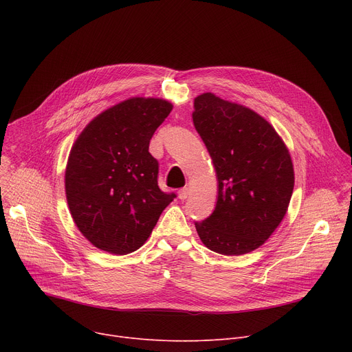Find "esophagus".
<instances>
[{
  "mask_svg": "<svg viewBox=\"0 0 352 352\" xmlns=\"http://www.w3.org/2000/svg\"><path fill=\"white\" fill-rule=\"evenodd\" d=\"M188 195H190V188H187V187H186V188H181V190L178 191V198L182 199V201L187 199Z\"/></svg>",
  "mask_w": 352,
  "mask_h": 352,
  "instance_id": "obj_1",
  "label": "esophagus"
}]
</instances>
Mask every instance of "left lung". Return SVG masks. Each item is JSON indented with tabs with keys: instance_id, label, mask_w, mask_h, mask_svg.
<instances>
[{
	"instance_id": "1",
	"label": "left lung",
	"mask_w": 352,
	"mask_h": 352,
	"mask_svg": "<svg viewBox=\"0 0 352 352\" xmlns=\"http://www.w3.org/2000/svg\"><path fill=\"white\" fill-rule=\"evenodd\" d=\"M192 121L218 178L214 212L195 223L199 239L218 254H248L287 214L295 179L288 148L264 117L212 92L195 97Z\"/></svg>"
}]
</instances>
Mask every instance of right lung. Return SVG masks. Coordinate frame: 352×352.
I'll list each match as a JSON object with an SVG mask.
<instances>
[{
    "label": "right lung",
    "instance_id": "right-lung-1",
    "mask_svg": "<svg viewBox=\"0 0 352 352\" xmlns=\"http://www.w3.org/2000/svg\"><path fill=\"white\" fill-rule=\"evenodd\" d=\"M171 111L166 100L131 97L92 118L74 142L65 166L67 202L96 248L114 255L137 251L175 198L160 190L158 162L148 151Z\"/></svg>",
    "mask_w": 352,
    "mask_h": 352
}]
</instances>
